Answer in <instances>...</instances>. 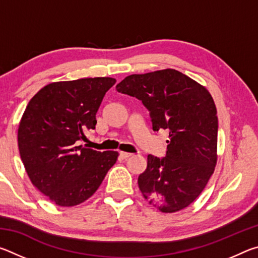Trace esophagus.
I'll use <instances>...</instances> for the list:
<instances>
[{
    "instance_id": "esophagus-1",
    "label": "esophagus",
    "mask_w": 258,
    "mask_h": 258,
    "mask_svg": "<svg viewBox=\"0 0 258 258\" xmlns=\"http://www.w3.org/2000/svg\"><path fill=\"white\" fill-rule=\"evenodd\" d=\"M119 156L121 157V158L126 159V158H128V157L132 156V154H130V152H124V151H120V152H119Z\"/></svg>"
}]
</instances>
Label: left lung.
<instances>
[{"label":"left lung","mask_w":258,"mask_h":258,"mask_svg":"<svg viewBox=\"0 0 258 258\" xmlns=\"http://www.w3.org/2000/svg\"><path fill=\"white\" fill-rule=\"evenodd\" d=\"M116 89L141 100L154 131L169 130L163 158L148 156L138 178L143 197L163 213L197 199L217 161V111L206 87L175 69L125 77Z\"/></svg>","instance_id":"left-lung-1"}]
</instances>
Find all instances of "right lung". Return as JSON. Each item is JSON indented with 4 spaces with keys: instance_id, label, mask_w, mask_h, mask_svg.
I'll return each instance as SVG.
<instances>
[{
    "instance_id": "obj_1",
    "label": "right lung",
    "mask_w": 258,
    "mask_h": 258,
    "mask_svg": "<svg viewBox=\"0 0 258 258\" xmlns=\"http://www.w3.org/2000/svg\"><path fill=\"white\" fill-rule=\"evenodd\" d=\"M111 77L54 82L30 99L18 128L21 160L33 184L51 202L72 207L89 199L116 163L118 152L78 146L94 130L95 115Z\"/></svg>"
}]
</instances>
